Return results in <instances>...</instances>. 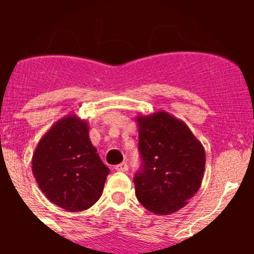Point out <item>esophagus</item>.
I'll return each mask as SVG.
<instances>
[{"label":"esophagus","mask_w":254,"mask_h":254,"mask_svg":"<svg viewBox=\"0 0 254 254\" xmlns=\"http://www.w3.org/2000/svg\"><path fill=\"white\" fill-rule=\"evenodd\" d=\"M114 169H116L117 172H127V170H128V165L126 163H121L118 164V165H116Z\"/></svg>","instance_id":"obj_1"}]
</instances>
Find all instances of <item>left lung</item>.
Listing matches in <instances>:
<instances>
[{
  "label": "left lung",
  "instance_id": "left-lung-1",
  "mask_svg": "<svg viewBox=\"0 0 254 254\" xmlns=\"http://www.w3.org/2000/svg\"><path fill=\"white\" fill-rule=\"evenodd\" d=\"M141 172L134 190L141 205L156 215H169L187 205L201 187L206 154L183 121L164 111L138 114Z\"/></svg>",
  "mask_w": 254,
  "mask_h": 254
}]
</instances>
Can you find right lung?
<instances>
[{
	"instance_id": "right-lung-1",
	"label": "right lung",
	"mask_w": 254,
	"mask_h": 254,
	"mask_svg": "<svg viewBox=\"0 0 254 254\" xmlns=\"http://www.w3.org/2000/svg\"><path fill=\"white\" fill-rule=\"evenodd\" d=\"M31 165L47 198L71 212L91 207L109 174L89 137V122L76 114L61 118L44 133Z\"/></svg>"
}]
</instances>
